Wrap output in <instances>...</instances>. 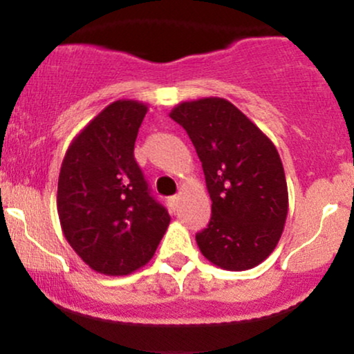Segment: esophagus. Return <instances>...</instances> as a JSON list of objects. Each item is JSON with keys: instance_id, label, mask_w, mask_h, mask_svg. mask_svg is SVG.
<instances>
[{"instance_id": "34e87169", "label": "esophagus", "mask_w": 354, "mask_h": 354, "mask_svg": "<svg viewBox=\"0 0 354 354\" xmlns=\"http://www.w3.org/2000/svg\"><path fill=\"white\" fill-rule=\"evenodd\" d=\"M168 203H169V206H171L173 209H176V206H178V203H180V196H171L168 200Z\"/></svg>"}]
</instances>
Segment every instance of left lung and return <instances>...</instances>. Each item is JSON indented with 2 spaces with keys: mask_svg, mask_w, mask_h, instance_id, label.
Returning <instances> with one entry per match:
<instances>
[{
  "mask_svg": "<svg viewBox=\"0 0 354 354\" xmlns=\"http://www.w3.org/2000/svg\"><path fill=\"white\" fill-rule=\"evenodd\" d=\"M188 133L211 198L208 228L196 234L214 266L245 271L274 251L288 216V186L273 141L225 98L183 101L169 113Z\"/></svg>",
  "mask_w": 354,
  "mask_h": 354,
  "instance_id": "obj_1",
  "label": "left lung"
}]
</instances>
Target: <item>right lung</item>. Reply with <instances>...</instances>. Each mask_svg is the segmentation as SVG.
<instances>
[{"mask_svg": "<svg viewBox=\"0 0 354 354\" xmlns=\"http://www.w3.org/2000/svg\"><path fill=\"white\" fill-rule=\"evenodd\" d=\"M148 104L118 100L75 136L58 178L59 225L96 273L124 276L153 258L171 216L151 198L135 161Z\"/></svg>", "mask_w": 354, "mask_h": 354, "instance_id": "right-lung-1", "label": "right lung"}]
</instances>
